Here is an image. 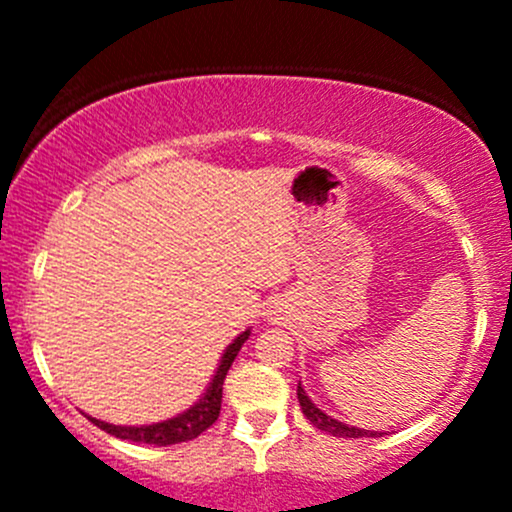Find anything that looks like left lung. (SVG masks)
Instances as JSON below:
<instances>
[{"label":"left lung","mask_w":512,"mask_h":512,"mask_svg":"<svg viewBox=\"0 0 512 512\" xmlns=\"http://www.w3.org/2000/svg\"><path fill=\"white\" fill-rule=\"evenodd\" d=\"M297 399H299V406H302V414L309 418V421L314 423V426L319 428V431H327L332 433V436H339V438H361V436H376L374 431H364V428H354V426H347V423L337 421V418L327 416L324 411H319L317 406L312 404V399H309L307 394H304L302 389V381H299L297 386ZM381 436V433H379Z\"/></svg>","instance_id":"8db88e82"}]
</instances>
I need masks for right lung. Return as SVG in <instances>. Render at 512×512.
<instances>
[{
    "label": "right lung",
    "instance_id": "add662e5",
    "mask_svg": "<svg viewBox=\"0 0 512 512\" xmlns=\"http://www.w3.org/2000/svg\"><path fill=\"white\" fill-rule=\"evenodd\" d=\"M250 337V329L242 332L230 347L225 349L223 359H220L218 371H215L213 381H210L208 391L203 394V399L195 406H190L188 411L178 414L175 418H168V421L151 423V426H113V423L98 421V418H91L101 431L111 433V436L123 438V441H136V443H153V446H173V443L193 441L195 436L205 431V428L213 426L220 416V404H223V384L227 369L235 361L237 352L242 349V344Z\"/></svg>",
    "mask_w": 512,
    "mask_h": 512
}]
</instances>
